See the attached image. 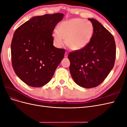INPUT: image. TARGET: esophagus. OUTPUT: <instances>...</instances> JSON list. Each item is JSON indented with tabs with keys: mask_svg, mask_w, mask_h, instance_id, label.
Masks as SVG:
<instances>
[{
	"mask_svg": "<svg viewBox=\"0 0 127 127\" xmlns=\"http://www.w3.org/2000/svg\"><path fill=\"white\" fill-rule=\"evenodd\" d=\"M67 57H68V52H66V53H65V54H64V57L67 58Z\"/></svg>",
	"mask_w": 127,
	"mask_h": 127,
	"instance_id": "esophagus-1",
	"label": "esophagus"
}]
</instances>
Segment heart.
Instances as JSON below:
<instances>
[{"label": "heart", "mask_w": 127, "mask_h": 127, "mask_svg": "<svg viewBox=\"0 0 127 127\" xmlns=\"http://www.w3.org/2000/svg\"><path fill=\"white\" fill-rule=\"evenodd\" d=\"M94 34V27L90 21L75 18L63 22L58 30L52 33L53 42L57 48L63 47L65 43L72 50H80L90 43Z\"/></svg>", "instance_id": "heart-1"}]
</instances>
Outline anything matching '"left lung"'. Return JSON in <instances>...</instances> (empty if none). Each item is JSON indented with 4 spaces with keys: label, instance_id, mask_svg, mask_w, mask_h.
I'll use <instances>...</instances> for the list:
<instances>
[{
    "label": "left lung",
    "instance_id": "1",
    "mask_svg": "<svg viewBox=\"0 0 127 127\" xmlns=\"http://www.w3.org/2000/svg\"><path fill=\"white\" fill-rule=\"evenodd\" d=\"M88 20L94 27L90 43L68 55L72 78L77 85L86 88L96 87L104 81L114 67L116 56L113 36L95 19Z\"/></svg>",
    "mask_w": 127,
    "mask_h": 127
}]
</instances>
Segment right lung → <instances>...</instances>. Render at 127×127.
I'll return each instance as SVG.
<instances>
[{
	"label": "right lung",
	"mask_w": 127,
	"mask_h": 127,
	"mask_svg": "<svg viewBox=\"0 0 127 127\" xmlns=\"http://www.w3.org/2000/svg\"><path fill=\"white\" fill-rule=\"evenodd\" d=\"M62 13L33 17L15 31L11 43L15 74L27 85L38 87L50 80L64 57L65 50L53 45L52 32Z\"/></svg>",
	"instance_id": "right-lung-1"
}]
</instances>
